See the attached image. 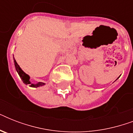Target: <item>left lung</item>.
Masks as SVG:
<instances>
[{"label": "left lung", "mask_w": 133, "mask_h": 133, "mask_svg": "<svg viewBox=\"0 0 133 133\" xmlns=\"http://www.w3.org/2000/svg\"><path fill=\"white\" fill-rule=\"evenodd\" d=\"M118 78H119V77H118ZM118 78H117V79H118Z\"/></svg>", "instance_id": "left-lung-1"}]
</instances>
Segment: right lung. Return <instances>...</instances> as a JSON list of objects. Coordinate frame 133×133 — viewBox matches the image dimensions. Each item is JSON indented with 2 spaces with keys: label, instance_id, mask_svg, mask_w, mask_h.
<instances>
[{
  "label": "right lung",
  "instance_id": "right-lung-1",
  "mask_svg": "<svg viewBox=\"0 0 133 133\" xmlns=\"http://www.w3.org/2000/svg\"><path fill=\"white\" fill-rule=\"evenodd\" d=\"M14 65H15L16 70V72H18V74L19 75L21 79H22V81H23V82L25 84H26V85H29V86L33 88L40 87V86H43V85H44L45 84V83H43V82H38L37 83H31L30 81V76L28 75H27L25 72H24L22 70V69L20 68V66L18 65L17 62L16 61L14 57Z\"/></svg>",
  "mask_w": 133,
  "mask_h": 133
}]
</instances>
